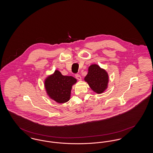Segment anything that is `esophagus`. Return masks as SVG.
<instances>
[{
  "label": "esophagus",
  "instance_id": "obj_1",
  "mask_svg": "<svg viewBox=\"0 0 153 153\" xmlns=\"http://www.w3.org/2000/svg\"><path fill=\"white\" fill-rule=\"evenodd\" d=\"M75 77H76V78L78 80H81V77L80 76V74H76L75 75Z\"/></svg>",
  "mask_w": 153,
  "mask_h": 153
}]
</instances>
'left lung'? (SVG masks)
Returning <instances> with one entry per match:
<instances>
[{
    "label": "left lung",
    "instance_id": "left-lung-1",
    "mask_svg": "<svg viewBox=\"0 0 153 153\" xmlns=\"http://www.w3.org/2000/svg\"><path fill=\"white\" fill-rule=\"evenodd\" d=\"M84 80L90 88L98 94H102L108 87V74L99 66L92 64L88 68V72Z\"/></svg>",
    "mask_w": 153,
    "mask_h": 153
}]
</instances>
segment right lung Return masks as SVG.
Here are the masks:
<instances>
[{
    "mask_svg": "<svg viewBox=\"0 0 153 153\" xmlns=\"http://www.w3.org/2000/svg\"><path fill=\"white\" fill-rule=\"evenodd\" d=\"M77 80L72 76H63L56 70L53 74L45 80V88L48 95L58 103H64L69 100L73 85Z\"/></svg>",
    "mask_w": 153,
    "mask_h": 153,
    "instance_id": "obj_1",
    "label": "right lung"
}]
</instances>
